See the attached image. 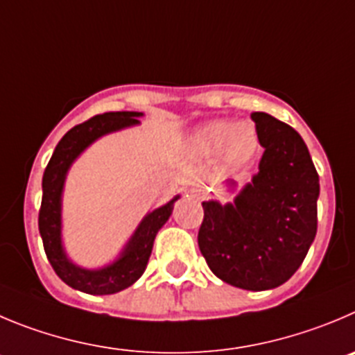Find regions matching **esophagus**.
Wrapping results in <instances>:
<instances>
[{
  "label": "esophagus",
  "mask_w": 355,
  "mask_h": 355,
  "mask_svg": "<svg viewBox=\"0 0 355 355\" xmlns=\"http://www.w3.org/2000/svg\"><path fill=\"white\" fill-rule=\"evenodd\" d=\"M193 196L196 198V200H200V198H201V193L198 191V189H193Z\"/></svg>",
  "instance_id": "1"
}]
</instances>
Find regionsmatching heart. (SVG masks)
<instances>
[{
  "instance_id": "heart-1",
  "label": "heart",
  "mask_w": 355,
  "mask_h": 355,
  "mask_svg": "<svg viewBox=\"0 0 355 355\" xmlns=\"http://www.w3.org/2000/svg\"><path fill=\"white\" fill-rule=\"evenodd\" d=\"M191 145L200 154L218 152L220 161L238 164L252 157L257 148V132L250 122L211 121L201 125L191 138Z\"/></svg>"
}]
</instances>
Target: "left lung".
Segmentation results:
<instances>
[{
	"mask_svg": "<svg viewBox=\"0 0 355 355\" xmlns=\"http://www.w3.org/2000/svg\"><path fill=\"white\" fill-rule=\"evenodd\" d=\"M250 117L264 147L259 171L233 203L205 201L198 245L220 280L268 291L296 273L315 238L319 175L297 131L264 112Z\"/></svg>",
	"mask_w": 355,
	"mask_h": 355,
	"instance_id": "1",
	"label": "left lung"
}]
</instances>
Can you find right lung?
Here are the masks:
<instances>
[{"label": "right lung", "mask_w": 355, "mask_h": 355, "mask_svg": "<svg viewBox=\"0 0 355 355\" xmlns=\"http://www.w3.org/2000/svg\"><path fill=\"white\" fill-rule=\"evenodd\" d=\"M141 115V112H107L75 125L61 138L43 173V196L38 215V230L42 234L43 248L58 277L69 287L82 293L99 296L115 294L137 282L147 268L155 234L166 224L173 211V203L180 198L175 196L170 203L145 215L140 226L125 243L121 256L108 266L85 270L73 264L66 256L61 241V198L69 166L92 141L108 132L140 124L138 117Z\"/></svg>", "instance_id": "right-lung-1"}]
</instances>
